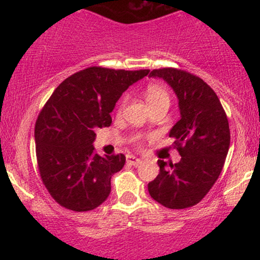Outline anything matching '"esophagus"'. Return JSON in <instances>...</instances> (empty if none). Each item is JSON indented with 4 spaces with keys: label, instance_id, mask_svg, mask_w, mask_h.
<instances>
[{
    "label": "esophagus",
    "instance_id": "obj_1",
    "mask_svg": "<svg viewBox=\"0 0 260 260\" xmlns=\"http://www.w3.org/2000/svg\"><path fill=\"white\" fill-rule=\"evenodd\" d=\"M127 164L128 165H133V166H138L142 164V160L138 159V157L133 156V155H128L127 156Z\"/></svg>",
    "mask_w": 260,
    "mask_h": 260
}]
</instances>
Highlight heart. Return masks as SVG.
I'll list each match as a JSON object with an SVG mask.
<instances>
[{
	"instance_id": "heart-1",
	"label": "heart",
	"mask_w": 260,
	"mask_h": 260,
	"mask_svg": "<svg viewBox=\"0 0 260 260\" xmlns=\"http://www.w3.org/2000/svg\"><path fill=\"white\" fill-rule=\"evenodd\" d=\"M145 99H147V103L149 106L154 105V104L159 103H170V96L169 92L160 85H149L145 90ZM124 104V100L122 101V105Z\"/></svg>"
}]
</instances>
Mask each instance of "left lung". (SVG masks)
I'll list each match as a JSON object with an SVG mask.
<instances>
[{"label":"left lung","instance_id":"8db88e82","mask_svg":"<svg viewBox=\"0 0 260 260\" xmlns=\"http://www.w3.org/2000/svg\"><path fill=\"white\" fill-rule=\"evenodd\" d=\"M149 76L171 86L181 115L169 133L176 138L181 160L175 165L157 160L160 172L149 182V194L170 209L193 207L223 168L230 148L228 117L215 91L199 77L176 68L154 70Z\"/></svg>","mask_w":260,"mask_h":260}]
</instances>
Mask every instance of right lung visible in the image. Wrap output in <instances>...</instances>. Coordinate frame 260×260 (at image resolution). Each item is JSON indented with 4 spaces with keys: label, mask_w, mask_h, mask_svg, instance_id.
I'll return each mask as SVG.
<instances>
[{
    "label": "right lung",
    "mask_w": 260,
    "mask_h": 260,
    "mask_svg": "<svg viewBox=\"0 0 260 260\" xmlns=\"http://www.w3.org/2000/svg\"><path fill=\"white\" fill-rule=\"evenodd\" d=\"M149 70L89 67L74 73L52 92L35 123L39 171L58 204L88 211L111 192V177L126 162L123 154H95L96 128L109 127L110 113L122 92Z\"/></svg>",
    "instance_id": "obj_1"
}]
</instances>
